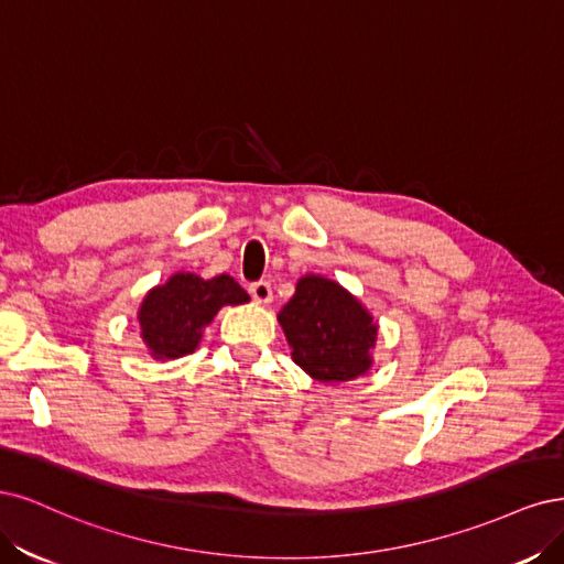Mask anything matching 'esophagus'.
<instances>
[{
  "label": "esophagus",
  "instance_id": "obj_1",
  "mask_svg": "<svg viewBox=\"0 0 564 564\" xmlns=\"http://www.w3.org/2000/svg\"><path fill=\"white\" fill-rule=\"evenodd\" d=\"M250 295H252V300L260 302V304H269L271 297H274V295H271V285L267 281L250 283Z\"/></svg>",
  "mask_w": 564,
  "mask_h": 564
}]
</instances>
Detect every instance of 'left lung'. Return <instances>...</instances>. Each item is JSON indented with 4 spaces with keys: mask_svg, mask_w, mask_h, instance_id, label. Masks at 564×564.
Returning a JSON list of instances; mask_svg holds the SVG:
<instances>
[{
    "mask_svg": "<svg viewBox=\"0 0 564 564\" xmlns=\"http://www.w3.org/2000/svg\"><path fill=\"white\" fill-rule=\"evenodd\" d=\"M279 323L293 360L323 384L349 381L372 366L377 323L349 290L323 276H302Z\"/></svg>",
    "mask_w": 564,
    "mask_h": 564,
    "instance_id": "8db88e82",
    "label": "left lung"
}]
</instances>
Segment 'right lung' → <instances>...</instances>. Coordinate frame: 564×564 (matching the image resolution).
<instances>
[{
    "label": "right lung",
    "instance_id": "right-lung-1",
    "mask_svg": "<svg viewBox=\"0 0 564 564\" xmlns=\"http://www.w3.org/2000/svg\"><path fill=\"white\" fill-rule=\"evenodd\" d=\"M248 300L246 290L227 274L206 281L180 271L142 300L140 335L156 360L187 356L198 347L204 328L225 304H246Z\"/></svg>",
    "mask_w": 564,
    "mask_h": 564
}]
</instances>
